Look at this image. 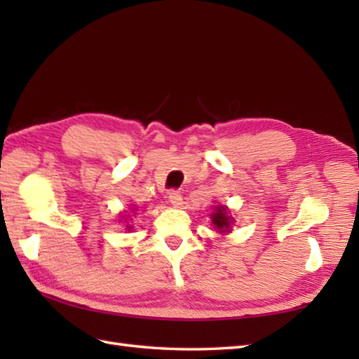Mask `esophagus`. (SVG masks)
<instances>
[{"label":"esophagus","mask_w":359,"mask_h":359,"mask_svg":"<svg viewBox=\"0 0 359 359\" xmlns=\"http://www.w3.org/2000/svg\"><path fill=\"white\" fill-rule=\"evenodd\" d=\"M170 202L174 205V207H180L182 205V194L179 189H171L170 191Z\"/></svg>","instance_id":"1"}]
</instances>
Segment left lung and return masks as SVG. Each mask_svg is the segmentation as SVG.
<instances>
[{
    "instance_id": "obj_1",
    "label": "left lung",
    "mask_w": 359,
    "mask_h": 359,
    "mask_svg": "<svg viewBox=\"0 0 359 359\" xmlns=\"http://www.w3.org/2000/svg\"><path fill=\"white\" fill-rule=\"evenodd\" d=\"M211 222L217 228L219 231H230V225H231V217L228 216V212L225 207H217L216 212L211 215Z\"/></svg>"
}]
</instances>
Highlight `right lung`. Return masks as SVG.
I'll list each match as a JSON object with an SVG mask.
<instances>
[{
  "instance_id": "add662e5",
  "label": "right lung",
  "mask_w": 359,
  "mask_h": 359,
  "mask_svg": "<svg viewBox=\"0 0 359 359\" xmlns=\"http://www.w3.org/2000/svg\"><path fill=\"white\" fill-rule=\"evenodd\" d=\"M129 228H131V226H129Z\"/></svg>"
}]
</instances>
